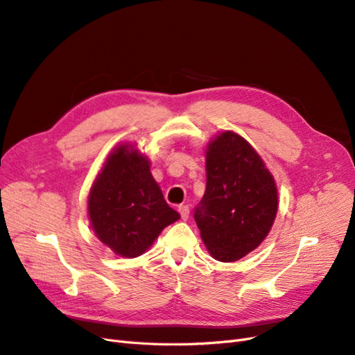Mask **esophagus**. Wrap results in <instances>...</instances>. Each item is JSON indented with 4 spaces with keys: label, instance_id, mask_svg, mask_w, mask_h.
Here are the masks:
<instances>
[{
    "label": "esophagus",
    "instance_id": "1",
    "mask_svg": "<svg viewBox=\"0 0 355 355\" xmlns=\"http://www.w3.org/2000/svg\"><path fill=\"white\" fill-rule=\"evenodd\" d=\"M179 213H180L182 219L187 220L189 218V206H188V204H182V206H179Z\"/></svg>",
    "mask_w": 355,
    "mask_h": 355
}]
</instances>
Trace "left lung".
<instances>
[{
	"instance_id": "8db88e82",
	"label": "left lung",
	"mask_w": 355,
	"mask_h": 355,
	"mask_svg": "<svg viewBox=\"0 0 355 355\" xmlns=\"http://www.w3.org/2000/svg\"><path fill=\"white\" fill-rule=\"evenodd\" d=\"M278 210L274 176L245 139L231 130L206 146V192L194 218L209 253L235 262L270 234Z\"/></svg>"
}]
</instances>
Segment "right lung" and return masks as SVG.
<instances>
[{"instance_id":"1","label":"right lung","mask_w":355,"mask_h":355,"mask_svg":"<svg viewBox=\"0 0 355 355\" xmlns=\"http://www.w3.org/2000/svg\"><path fill=\"white\" fill-rule=\"evenodd\" d=\"M92 230L123 257H137L180 214L164 200L151 163L133 144L116 145L96 176L87 198Z\"/></svg>"}]
</instances>
